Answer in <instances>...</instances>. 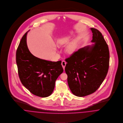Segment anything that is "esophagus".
<instances>
[{
    "label": "esophagus",
    "instance_id": "esophagus-1",
    "mask_svg": "<svg viewBox=\"0 0 123 123\" xmlns=\"http://www.w3.org/2000/svg\"><path fill=\"white\" fill-rule=\"evenodd\" d=\"M66 63H66V62L65 61H62V67H63L64 70L65 67V66H66Z\"/></svg>",
    "mask_w": 123,
    "mask_h": 123
}]
</instances>
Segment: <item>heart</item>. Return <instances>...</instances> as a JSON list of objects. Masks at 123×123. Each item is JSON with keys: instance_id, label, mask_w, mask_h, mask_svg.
<instances>
[{"instance_id": "b5f03b06", "label": "heart", "mask_w": 123, "mask_h": 123, "mask_svg": "<svg viewBox=\"0 0 123 123\" xmlns=\"http://www.w3.org/2000/svg\"><path fill=\"white\" fill-rule=\"evenodd\" d=\"M73 36L71 35H66L61 37L58 40L57 43L59 46H63L67 45L65 48V51L67 53L71 54L75 52L77 49L80 43V39L76 38L72 40Z\"/></svg>"}]
</instances>
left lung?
<instances>
[{
	"label": "left lung",
	"instance_id": "left-lung-1",
	"mask_svg": "<svg viewBox=\"0 0 123 123\" xmlns=\"http://www.w3.org/2000/svg\"><path fill=\"white\" fill-rule=\"evenodd\" d=\"M91 45L73 53L66 59L65 70L72 92L78 97H84L95 92L102 83L108 73L109 51L101 33L91 28Z\"/></svg>",
	"mask_w": 123,
	"mask_h": 123
}]
</instances>
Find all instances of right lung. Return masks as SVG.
Segmentation results:
<instances>
[{"label": "right lung", "mask_w": 123, "mask_h": 123, "mask_svg": "<svg viewBox=\"0 0 123 123\" xmlns=\"http://www.w3.org/2000/svg\"><path fill=\"white\" fill-rule=\"evenodd\" d=\"M28 32L22 37L16 52L19 77L24 86L34 95L48 97L54 89L56 79L63 71L62 61H49L33 55L27 45Z\"/></svg>", "instance_id": "right-lung-1"}]
</instances>
